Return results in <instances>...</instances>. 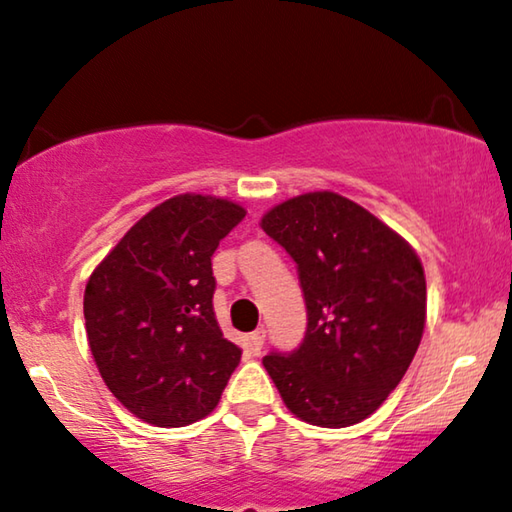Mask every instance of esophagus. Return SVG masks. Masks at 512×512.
I'll return each instance as SVG.
<instances>
[{"instance_id":"1","label":"esophagus","mask_w":512,"mask_h":512,"mask_svg":"<svg viewBox=\"0 0 512 512\" xmlns=\"http://www.w3.org/2000/svg\"><path fill=\"white\" fill-rule=\"evenodd\" d=\"M264 339H267V330H264V327H257L255 332H250V337H248L250 351L252 353H260L262 346H264Z\"/></svg>"}]
</instances>
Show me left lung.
I'll return each mask as SVG.
<instances>
[{
    "instance_id": "left-lung-1",
    "label": "left lung",
    "mask_w": 512,
    "mask_h": 512,
    "mask_svg": "<svg viewBox=\"0 0 512 512\" xmlns=\"http://www.w3.org/2000/svg\"><path fill=\"white\" fill-rule=\"evenodd\" d=\"M262 229L295 260L306 302L299 349L271 351L262 363L285 407L306 424H358L400 384L424 335L417 252L335 192L278 203Z\"/></svg>"
}]
</instances>
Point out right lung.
<instances>
[{"mask_svg":"<svg viewBox=\"0 0 512 512\" xmlns=\"http://www.w3.org/2000/svg\"><path fill=\"white\" fill-rule=\"evenodd\" d=\"M243 217L234 201L173 196L135 222L88 278L95 365L114 398L147 424L208 417L241 363L217 325L210 257Z\"/></svg>","mask_w":512,"mask_h":512,"instance_id":"right-lung-1","label":"right lung"}]
</instances>
